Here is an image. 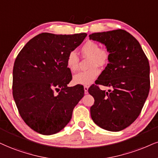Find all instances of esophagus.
<instances>
[{
  "instance_id": "esophagus-1",
  "label": "esophagus",
  "mask_w": 158,
  "mask_h": 158,
  "mask_svg": "<svg viewBox=\"0 0 158 158\" xmlns=\"http://www.w3.org/2000/svg\"><path fill=\"white\" fill-rule=\"evenodd\" d=\"M83 89H84V92H85V94H88V89H89V86H88V85H84V86H83Z\"/></svg>"
}]
</instances>
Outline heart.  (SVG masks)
<instances>
[{"label":"heart","mask_w":158,"mask_h":158,"mask_svg":"<svg viewBox=\"0 0 158 158\" xmlns=\"http://www.w3.org/2000/svg\"><path fill=\"white\" fill-rule=\"evenodd\" d=\"M81 56L89 58V67L86 71L76 74L73 77L75 84L89 85L100 75L98 67H104L110 61V53L107 48H99L97 42L93 40H88L81 46ZM67 67L71 73H75L79 68V58L74 52H69L67 58Z\"/></svg>","instance_id":"b5f03b06"}]
</instances>
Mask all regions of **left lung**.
I'll return each mask as SVG.
<instances>
[{"label": "left lung", "instance_id": "8db88e82", "mask_svg": "<svg viewBox=\"0 0 158 158\" xmlns=\"http://www.w3.org/2000/svg\"><path fill=\"white\" fill-rule=\"evenodd\" d=\"M89 36L104 44L110 53L109 63L96 85L88 90L94 99L90 108L91 118L102 129L120 131L139 117L149 94V61L137 40L122 29ZM98 85L113 89L106 93Z\"/></svg>", "mask_w": 158, "mask_h": 158}]
</instances>
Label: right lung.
<instances>
[{
  "label": "right lung",
  "instance_id": "right-lung-1",
  "mask_svg": "<svg viewBox=\"0 0 158 158\" xmlns=\"http://www.w3.org/2000/svg\"><path fill=\"white\" fill-rule=\"evenodd\" d=\"M86 36L85 33H42L17 55L13 68V97L20 116L34 131L46 135L61 131L84 96L81 85L67 86L72 74L66 62L69 52Z\"/></svg>",
  "mask_w": 158,
  "mask_h": 158
}]
</instances>
